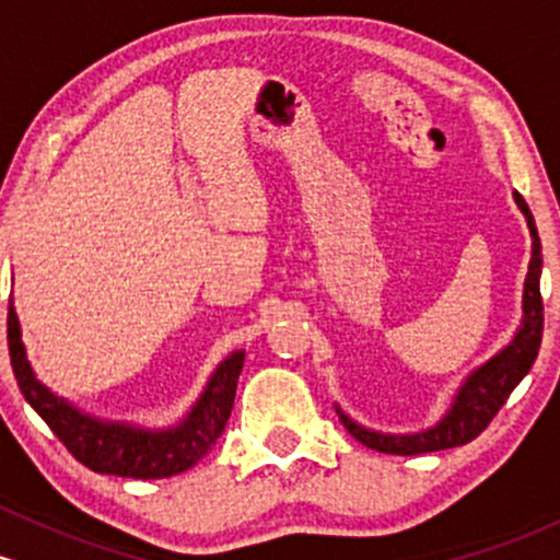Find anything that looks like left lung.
<instances>
[{
    "label": "left lung",
    "mask_w": 560,
    "mask_h": 560,
    "mask_svg": "<svg viewBox=\"0 0 560 560\" xmlns=\"http://www.w3.org/2000/svg\"><path fill=\"white\" fill-rule=\"evenodd\" d=\"M513 200L526 217V228L532 235V259L529 272L524 280V299H521V317L518 330L513 332L511 341L502 347L498 354L489 357L487 362L470 370L468 378L457 388L455 399H452L450 410L444 412L442 420L431 425V429L416 433H381L373 429H364L362 423L351 420L341 407L336 405L338 418L347 425V431L364 447L386 452V455H423V452H439L450 447H460L468 444L487 429L489 420L498 416V410L511 397L513 388L518 386L521 378L532 370L537 360L539 341H542V296H539V275H542V243H539L537 224L526 206V200L513 192Z\"/></svg>",
    "instance_id": "obj_1"
}]
</instances>
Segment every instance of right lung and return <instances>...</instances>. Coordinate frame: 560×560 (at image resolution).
I'll return each instance as SVG.
<instances>
[{
	"label": "right lung",
	"instance_id": "right-lung-1",
	"mask_svg": "<svg viewBox=\"0 0 560 560\" xmlns=\"http://www.w3.org/2000/svg\"><path fill=\"white\" fill-rule=\"evenodd\" d=\"M8 343L12 373L23 397L66 444L68 452L94 474L127 476V479H166L196 466L228 425L237 378L246 360V349H235L228 360L219 362L203 394L177 425L142 429L135 423L94 418L49 392L31 368L12 301L8 312Z\"/></svg>",
	"mask_w": 560,
	"mask_h": 560
}]
</instances>
